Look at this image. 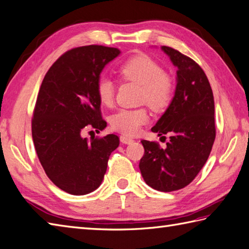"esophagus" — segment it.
I'll return each mask as SVG.
<instances>
[{"label": "esophagus", "instance_id": "1", "mask_svg": "<svg viewBox=\"0 0 249 249\" xmlns=\"http://www.w3.org/2000/svg\"><path fill=\"white\" fill-rule=\"evenodd\" d=\"M120 140L122 143H124V144H130L134 142L133 138H130V137H128V136H124V135L120 137Z\"/></svg>", "mask_w": 249, "mask_h": 249}]
</instances>
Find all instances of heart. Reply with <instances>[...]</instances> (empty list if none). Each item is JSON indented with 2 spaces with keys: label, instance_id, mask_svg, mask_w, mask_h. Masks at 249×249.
I'll return each mask as SVG.
<instances>
[{
  "label": "heart",
  "instance_id": "b5f03b06",
  "mask_svg": "<svg viewBox=\"0 0 249 249\" xmlns=\"http://www.w3.org/2000/svg\"><path fill=\"white\" fill-rule=\"evenodd\" d=\"M120 75L141 86L140 100L152 109L161 110L172 97V83L161 67L149 56L140 54L126 61L119 68ZM96 93L99 102L110 106L114 98V84L108 77L98 79ZM149 122V113L143 108L121 109L110 119L111 127L125 135H135Z\"/></svg>",
  "mask_w": 249,
  "mask_h": 249
}]
</instances>
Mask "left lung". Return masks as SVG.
I'll list each match as a JSON object with an SVG mask.
<instances>
[{
    "label": "left lung",
    "mask_w": 249,
    "mask_h": 249,
    "mask_svg": "<svg viewBox=\"0 0 249 249\" xmlns=\"http://www.w3.org/2000/svg\"><path fill=\"white\" fill-rule=\"evenodd\" d=\"M161 50L177 67L174 96L153 133L170 135L166 149L142 140L139 168L145 183L160 192L181 189L197 177L215 140L214 97L204 71L190 57L170 47Z\"/></svg>",
    "instance_id": "8db88e82"
}]
</instances>
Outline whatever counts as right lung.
<instances>
[{"mask_svg": "<svg viewBox=\"0 0 249 249\" xmlns=\"http://www.w3.org/2000/svg\"><path fill=\"white\" fill-rule=\"evenodd\" d=\"M121 51L105 46H84L57 59L41 83L36 99L32 137L47 176L64 192L82 196L102 184L108 160L120 144L107 135L88 141L87 128L103 130L96 84L105 66Z\"/></svg>", "mask_w": 249, "mask_h": 249, "instance_id": "obj_1", "label": "right lung"}]
</instances>
